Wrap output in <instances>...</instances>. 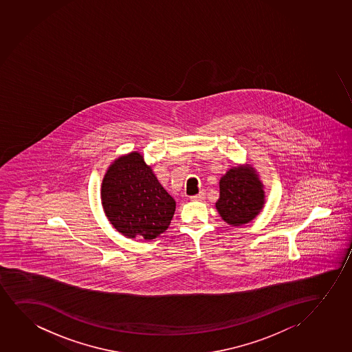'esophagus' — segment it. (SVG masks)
<instances>
[{
  "label": "esophagus",
  "instance_id": "esophagus-1",
  "mask_svg": "<svg viewBox=\"0 0 352 352\" xmlns=\"http://www.w3.org/2000/svg\"><path fill=\"white\" fill-rule=\"evenodd\" d=\"M204 198H206V193H204L203 191L199 192V193L196 195V196L191 197L192 201H203Z\"/></svg>",
  "mask_w": 352,
  "mask_h": 352
}]
</instances>
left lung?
I'll return each mask as SVG.
<instances>
[{
	"instance_id": "left-lung-1",
	"label": "left lung",
	"mask_w": 352,
	"mask_h": 352,
	"mask_svg": "<svg viewBox=\"0 0 352 352\" xmlns=\"http://www.w3.org/2000/svg\"><path fill=\"white\" fill-rule=\"evenodd\" d=\"M265 204L264 184L252 164H239L219 179L216 209L226 223L240 227L261 214Z\"/></svg>"
}]
</instances>
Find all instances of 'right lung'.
I'll return each mask as SVG.
<instances>
[{"instance_id":"right-lung-1","label":"right lung","mask_w":352,"mask_h":352,"mask_svg":"<svg viewBox=\"0 0 352 352\" xmlns=\"http://www.w3.org/2000/svg\"><path fill=\"white\" fill-rule=\"evenodd\" d=\"M101 204L113 228L125 238L153 240L168 228L175 201L138 151L117 157L101 183Z\"/></svg>"}]
</instances>
